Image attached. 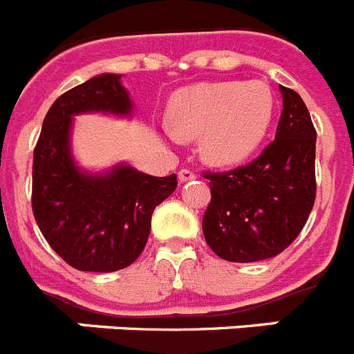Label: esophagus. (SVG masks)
Segmentation results:
<instances>
[{"instance_id":"1","label":"esophagus","mask_w":354,"mask_h":354,"mask_svg":"<svg viewBox=\"0 0 354 354\" xmlns=\"http://www.w3.org/2000/svg\"><path fill=\"white\" fill-rule=\"evenodd\" d=\"M195 177H196L195 171L187 170V168H184V170H180V171H179V183H180V184H183V183H187V180L195 179Z\"/></svg>"}]
</instances>
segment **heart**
I'll return each mask as SVG.
<instances>
[{
  "label": "heart",
  "instance_id": "1",
  "mask_svg": "<svg viewBox=\"0 0 354 354\" xmlns=\"http://www.w3.org/2000/svg\"><path fill=\"white\" fill-rule=\"evenodd\" d=\"M170 120L180 138H198L200 154L218 167H232L257 150L270 131L274 97L264 81L198 83L175 92Z\"/></svg>",
  "mask_w": 354,
  "mask_h": 354
}]
</instances>
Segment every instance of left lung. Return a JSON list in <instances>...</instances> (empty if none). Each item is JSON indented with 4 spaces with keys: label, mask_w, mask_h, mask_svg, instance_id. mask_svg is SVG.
I'll return each mask as SVG.
<instances>
[{
    "label": "left lung",
    "mask_w": 354,
    "mask_h": 354,
    "mask_svg": "<svg viewBox=\"0 0 354 354\" xmlns=\"http://www.w3.org/2000/svg\"><path fill=\"white\" fill-rule=\"evenodd\" d=\"M283 109L274 142L246 167L204 174L211 204L202 230L218 257L230 262L271 259L305 227L315 200V134L294 90L280 84Z\"/></svg>",
    "instance_id": "8db88e82"
}]
</instances>
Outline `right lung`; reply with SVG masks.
I'll use <instances>...</instances> for the list:
<instances>
[{
    "label": "right lung",
    "instance_id": "add662e5",
    "mask_svg": "<svg viewBox=\"0 0 354 354\" xmlns=\"http://www.w3.org/2000/svg\"><path fill=\"white\" fill-rule=\"evenodd\" d=\"M120 74H99L53 102L33 150L31 207L40 232L68 266L111 273L140 257L156 205L177 187V175L154 177L131 165L93 174L72 156V122L81 113L133 115Z\"/></svg>",
    "mask_w": 354,
    "mask_h": 354
}]
</instances>
